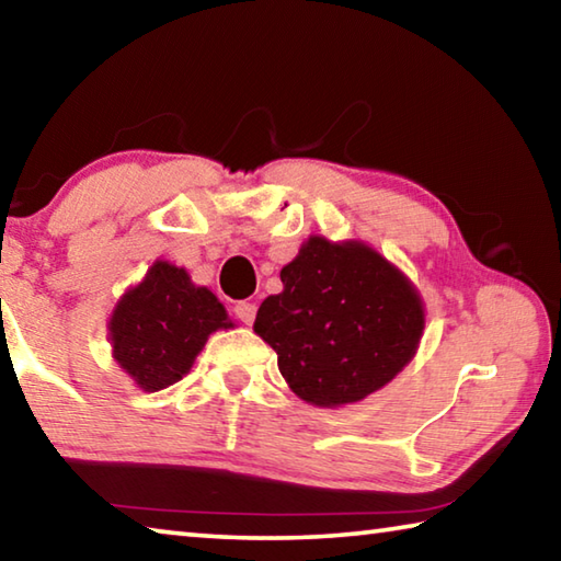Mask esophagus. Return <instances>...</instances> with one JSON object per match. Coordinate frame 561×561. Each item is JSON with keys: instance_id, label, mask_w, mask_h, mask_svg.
<instances>
[{"instance_id": "34e87169", "label": "esophagus", "mask_w": 561, "mask_h": 561, "mask_svg": "<svg viewBox=\"0 0 561 561\" xmlns=\"http://www.w3.org/2000/svg\"><path fill=\"white\" fill-rule=\"evenodd\" d=\"M234 317L240 319L242 324L250 327L252 321H254V317H257V307H254L252 301H237L234 304Z\"/></svg>"}]
</instances>
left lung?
I'll return each mask as SVG.
<instances>
[{
    "instance_id": "8db88e82",
    "label": "left lung",
    "mask_w": 561,
    "mask_h": 561,
    "mask_svg": "<svg viewBox=\"0 0 561 561\" xmlns=\"http://www.w3.org/2000/svg\"><path fill=\"white\" fill-rule=\"evenodd\" d=\"M262 301L254 331L277 351L284 381L319 408L356 403L393 381L421 344L423 299L364 242L309 237Z\"/></svg>"
}]
</instances>
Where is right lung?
I'll return each instance as SVG.
<instances>
[{
	"label": "right lung",
	"mask_w": 561,
	"mask_h": 561,
	"mask_svg": "<svg viewBox=\"0 0 561 561\" xmlns=\"http://www.w3.org/2000/svg\"><path fill=\"white\" fill-rule=\"evenodd\" d=\"M230 327L220 299L163 260L123 294L108 321L113 358L148 393L178 383L207 336Z\"/></svg>",
	"instance_id": "add662e5"
}]
</instances>
